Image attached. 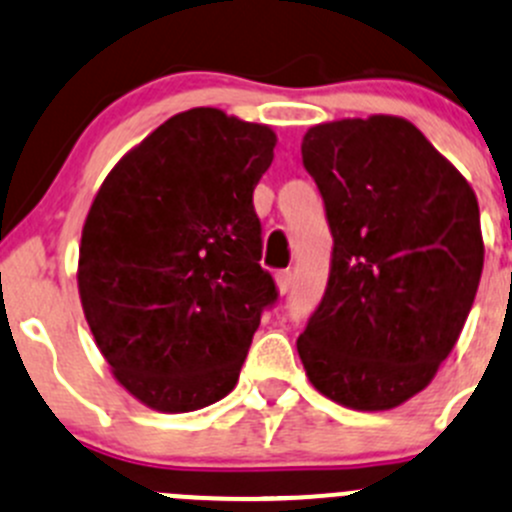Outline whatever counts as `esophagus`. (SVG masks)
Segmentation results:
<instances>
[{"label":"esophagus","mask_w":512,"mask_h":512,"mask_svg":"<svg viewBox=\"0 0 512 512\" xmlns=\"http://www.w3.org/2000/svg\"><path fill=\"white\" fill-rule=\"evenodd\" d=\"M277 287H280L282 295H285V292H290V290H292V272H290V270L277 272Z\"/></svg>","instance_id":"34e87169"}]
</instances>
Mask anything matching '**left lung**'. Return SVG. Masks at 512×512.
<instances>
[{"instance_id":"8db88e82","label":"left lung","mask_w":512,"mask_h":512,"mask_svg":"<svg viewBox=\"0 0 512 512\" xmlns=\"http://www.w3.org/2000/svg\"><path fill=\"white\" fill-rule=\"evenodd\" d=\"M302 165L332 257L300 360L345 408H398L428 388L473 307L485 252L475 192L415 124L388 114L310 127Z\"/></svg>"}]
</instances>
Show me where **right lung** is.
Wrapping results in <instances>:
<instances>
[{"instance_id": "obj_1", "label": "right lung", "mask_w": 512, "mask_h": 512, "mask_svg": "<svg viewBox=\"0 0 512 512\" xmlns=\"http://www.w3.org/2000/svg\"><path fill=\"white\" fill-rule=\"evenodd\" d=\"M275 132L187 109L124 155L99 187L79 247V297L114 377L160 413H190L237 385L262 312L252 192Z\"/></svg>"}]
</instances>
